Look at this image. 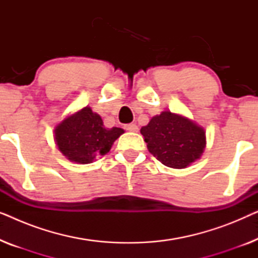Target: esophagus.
<instances>
[{
    "mask_svg": "<svg viewBox=\"0 0 258 258\" xmlns=\"http://www.w3.org/2000/svg\"><path fill=\"white\" fill-rule=\"evenodd\" d=\"M124 129L128 130V132H133V133L139 132V126H137L135 123H129V124H125Z\"/></svg>",
    "mask_w": 258,
    "mask_h": 258,
    "instance_id": "obj_1",
    "label": "esophagus"
}]
</instances>
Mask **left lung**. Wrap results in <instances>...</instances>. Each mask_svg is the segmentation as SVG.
Masks as SVG:
<instances>
[{
	"label": "left lung",
	"instance_id": "left-lung-1",
	"mask_svg": "<svg viewBox=\"0 0 258 258\" xmlns=\"http://www.w3.org/2000/svg\"><path fill=\"white\" fill-rule=\"evenodd\" d=\"M148 150L169 168L183 169L202 156L206 132L184 116L163 111L141 128Z\"/></svg>",
	"mask_w": 258,
	"mask_h": 258
}]
</instances>
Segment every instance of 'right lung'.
<instances>
[{
    "label": "right lung",
    "instance_id": "add662e5",
    "mask_svg": "<svg viewBox=\"0 0 258 258\" xmlns=\"http://www.w3.org/2000/svg\"><path fill=\"white\" fill-rule=\"evenodd\" d=\"M54 133L58 150L69 161L88 164L108 154L124 130L104 128L101 116L86 107L63 119Z\"/></svg>",
    "mask_w": 258,
    "mask_h": 258
}]
</instances>
